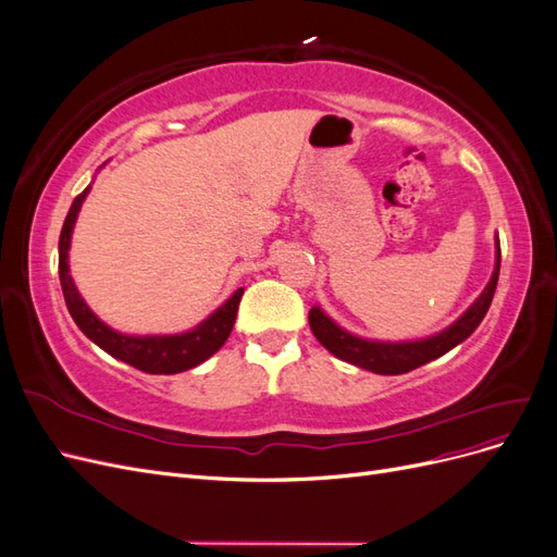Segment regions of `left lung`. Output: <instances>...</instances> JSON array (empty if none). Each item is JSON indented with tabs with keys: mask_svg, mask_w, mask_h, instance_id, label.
Wrapping results in <instances>:
<instances>
[{
	"mask_svg": "<svg viewBox=\"0 0 557 557\" xmlns=\"http://www.w3.org/2000/svg\"><path fill=\"white\" fill-rule=\"evenodd\" d=\"M499 260H502L499 237H495V269L483 293L471 301V307L458 320H453L448 327H444L442 332H436L432 336H425V339H413V342L364 339V336H358L344 330L342 325H336L320 307H313L309 311L311 332L315 339L332 352V356H336L344 362H350L360 369H367V372L383 374V376L407 374L420 364H428L436 358L446 356L450 348L462 344L467 336L481 325V320L485 318L487 309H491V301L497 288Z\"/></svg>",
	"mask_w": 557,
	"mask_h": 557,
	"instance_id": "1",
	"label": "left lung"
}]
</instances>
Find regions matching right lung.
Masks as SVG:
<instances>
[{"mask_svg": "<svg viewBox=\"0 0 557 557\" xmlns=\"http://www.w3.org/2000/svg\"><path fill=\"white\" fill-rule=\"evenodd\" d=\"M104 166V164H102ZM99 166V170H102ZM92 185L83 190L66 213L64 225L60 232L58 244V269H60V285L64 293L66 309H70L74 323L78 330L88 336L92 344H97L102 350H107L111 358L127 362L132 367L141 369L146 374H178L185 369H193L209 360L215 350L227 342V336L237 320L239 301L244 295V288L234 290L232 297H227L221 307H218L211 315L201 320L188 332L178 334H125L109 327L104 320H99L92 309L86 305V299L81 297L76 283L70 274V248H72V234L78 211L86 201Z\"/></svg>", "mask_w": 557, "mask_h": 557, "instance_id": "obj_1", "label": "right lung"}]
</instances>
